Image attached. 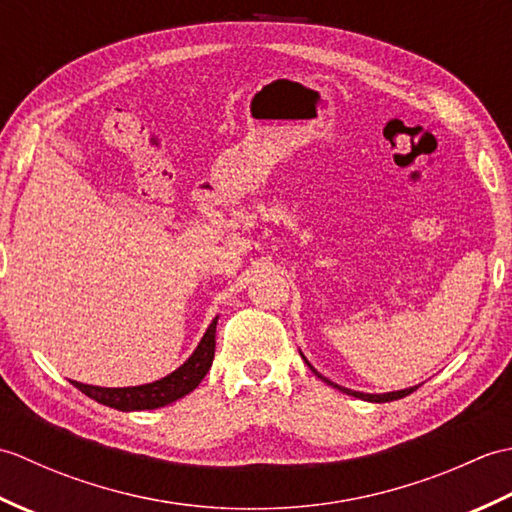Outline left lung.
Wrapping results in <instances>:
<instances>
[{"mask_svg": "<svg viewBox=\"0 0 512 512\" xmlns=\"http://www.w3.org/2000/svg\"><path fill=\"white\" fill-rule=\"evenodd\" d=\"M301 354V352H299ZM303 356V354H301ZM303 361L308 363V358L303 356ZM308 367L312 369L314 374H317L323 383H328L330 387H334V389H339V391H343V394H347V396H354V398H361V400H367V402H391V400H398V398H405V396H409V394H413V391L418 389V385L416 387H407V389H400V391H387V394H363V391H352V389H347V387H341V385H336V383H332L330 378H325V376H321L317 369H314L310 363H308Z\"/></svg>", "mask_w": 512, "mask_h": 512, "instance_id": "left-lung-1", "label": "left lung"}]
</instances>
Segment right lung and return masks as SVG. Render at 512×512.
Here are the masks:
<instances>
[{"label":"right lung","instance_id":"right-lung-1","mask_svg":"<svg viewBox=\"0 0 512 512\" xmlns=\"http://www.w3.org/2000/svg\"><path fill=\"white\" fill-rule=\"evenodd\" d=\"M215 328L217 317L211 321L209 328H206L198 347H195L187 361L178 369H173L165 378L154 380V383L138 387H94L72 380V385L83 391L85 396H90L92 400L118 411H145L171 405V402L180 400L182 396H187L189 391L198 387L206 372L211 369L215 356Z\"/></svg>","mask_w":512,"mask_h":512}]
</instances>
